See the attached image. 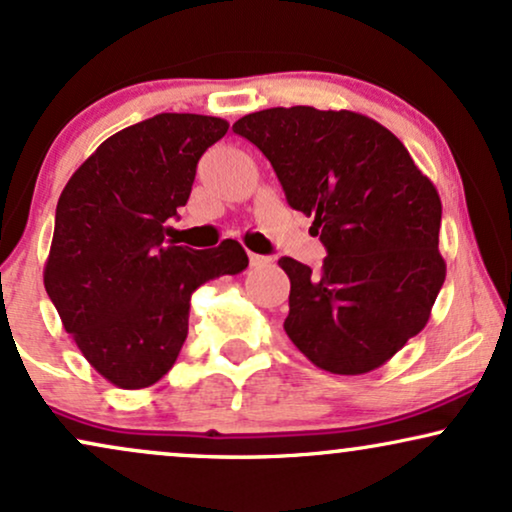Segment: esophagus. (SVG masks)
I'll return each mask as SVG.
<instances>
[{
	"label": "esophagus",
	"instance_id": "1",
	"mask_svg": "<svg viewBox=\"0 0 512 512\" xmlns=\"http://www.w3.org/2000/svg\"><path fill=\"white\" fill-rule=\"evenodd\" d=\"M249 263H251V266H254V268L266 266L268 258H266V256H258V254H249Z\"/></svg>",
	"mask_w": 512,
	"mask_h": 512
}]
</instances>
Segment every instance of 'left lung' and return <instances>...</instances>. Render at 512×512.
<instances>
[{"mask_svg": "<svg viewBox=\"0 0 512 512\" xmlns=\"http://www.w3.org/2000/svg\"><path fill=\"white\" fill-rule=\"evenodd\" d=\"M232 130L263 151L327 249L318 275L280 258L287 337L334 375L380 368L427 325L446 280L437 187L394 132L356 111L277 106Z\"/></svg>", "mask_w": 512, "mask_h": 512, "instance_id": "8db88e82", "label": "left lung"}]
</instances>
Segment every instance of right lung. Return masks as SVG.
<instances>
[{"mask_svg": "<svg viewBox=\"0 0 512 512\" xmlns=\"http://www.w3.org/2000/svg\"><path fill=\"white\" fill-rule=\"evenodd\" d=\"M227 128L159 113L104 140L63 187L44 289L87 363L116 387L159 382L185 344L192 294L249 266L235 239L204 251L163 242L201 154Z\"/></svg>", "mask_w": 512, "mask_h": 512, "instance_id": "1", "label": "right lung"}]
</instances>
